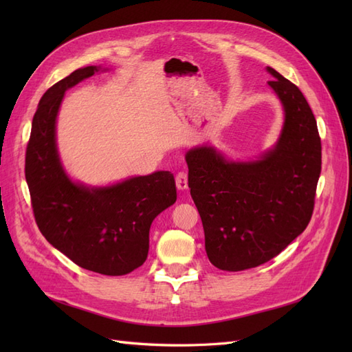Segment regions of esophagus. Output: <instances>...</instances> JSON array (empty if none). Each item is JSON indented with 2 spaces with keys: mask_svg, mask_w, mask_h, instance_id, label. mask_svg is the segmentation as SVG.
<instances>
[{
  "mask_svg": "<svg viewBox=\"0 0 352 352\" xmlns=\"http://www.w3.org/2000/svg\"><path fill=\"white\" fill-rule=\"evenodd\" d=\"M176 188H177L179 190L188 189V175H186V173L180 172V173L176 175Z\"/></svg>",
  "mask_w": 352,
  "mask_h": 352,
  "instance_id": "1",
  "label": "esophagus"
}]
</instances>
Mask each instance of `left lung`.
<instances>
[{
	"label": "left lung",
	"mask_w": 352,
	"mask_h": 352,
	"mask_svg": "<svg viewBox=\"0 0 352 352\" xmlns=\"http://www.w3.org/2000/svg\"><path fill=\"white\" fill-rule=\"evenodd\" d=\"M267 85L283 124L274 145L255 160H230L204 144L186 151L190 188L211 264L226 272L257 267L305 230L322 172V144L302 92L272 67Z\"/></svg>",
	"instance_id": "left-lung-1"
}]
</instances>
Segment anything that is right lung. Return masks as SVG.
Masks as SVG:
<instances>
[{
    "mask_svg": "<svg viewBox=\"0 0 352 352\" xmlns=\"http://www.w3.org/2000/svg\"><path fill=\"white\" fill-rule=\"evenodd\" d=\"M102 66L70 73L42 95L32 120L25 175L36 225L42 235L82 269L122 276L141 267L150 248V228L176 202L172 172L158 170L110 185L74 180L57 146V117L67 89Z\"/></svg>",
    "mask_w": 352,
    "mask_h": 352,
    "instance_id": "obj_1",
    "label": "right lung"
}]
</instances>
